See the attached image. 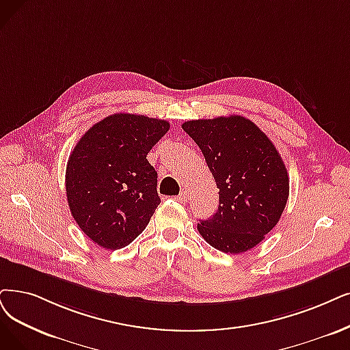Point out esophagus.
Wrapping results in <instances>:
<instances>
[{
  "instance_id": "esophagus-1",
  "label": "esophagus",
  "mask_w": 350,
  "mask_h": 350,
  "mask_svg": "<svg viewBox=\"0 0 350 350\" xmlns=\"http://www.w3.org/2000/svg\"><path fill=\"white\" fill-rule=\"evenodd\" d=\"M188 198H189V195H188V192H187V191H180V193H179V195H178V197H176V200H179V201H183V202L188 201Z\"/></svg>"
}]
</instances>
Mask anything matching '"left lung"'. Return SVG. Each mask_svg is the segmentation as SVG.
Here are the masks:
<instances>
[{"label": "left lung", "instance_id": "obj_1", "mask_svg": "<svg viewBox=\"0 0 350 350\" xmlns=\"http://www.w3.org/2000/svg\"><path fill=\"white\" fill-rule=\"evenodd\" d=\"M202 150L219 189L217 213L198 224L202 239L227 254H240L264 240L288 200L286 165L273 142L243 116L183 123Z\"/></svg>", "mask_w": 350, "mask_h": 350}]
</instances>
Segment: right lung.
<instances>
[{"label":"right lung","instance_id":"right-lung-1","mask_svg":"<svg viewBox=\"0 0 350 350\" xmlns=\"http://www.w3.org/2000/svg\"><path fill=\"white\" fill-rule=\"evenodd\" d=\"M170 131L166 120L116 113L80 137L66 167L70 211L80 230L107 250L129 245L155 213L158 174L146 155Z\"/></svg>","mask_w":350,"mask_h":350}]
</instances>
